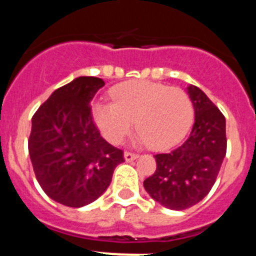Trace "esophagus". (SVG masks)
<instances>
[{
    "instance_id": "obj_1",
    "label": "esophagus",
    "mask_w": 256,
    "mask_h": 256,
    "mask_svg": "<svg viewBox=\"0 0 256 256\" xmlns=\"http://www.w3.org/2000/svg\"><path fill=\"white\" fill-rule=\"evenodd\" d=\"M123 158L126 162H133V160L137 159V158H138V155H137V154H132V152H124Z\"/></svg>"
}]
</instances>
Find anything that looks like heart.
<instances>
[{"mask_svg": "<svg viewBox=\"0 0 256 256\" xmlns=\"http://www.w3.org/2000/svg\"><path fill=\"white\" fill-rule=\"evenodd\" d=\"M114 102H97L94 118L102 134L119 144L134 122V146L151 144L164 150L184 137L194 120V104L187 92L148 80H133L112 90Z\"/></svg>", "mask_w": 256, "mask_h": 256, "instance_id": "1", "label": "heart"}]
</instances>
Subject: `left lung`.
Here are the masks:
<instances>
[{
    "label": "left lung",
    "instance_id": "1",
    "mask_svg": "<svg viewBox=\"0 0 256 256\" xmlns=\"http://www.w3.org/2000/svg\"><path fill=\"white\" fill-rule=\"evenodd\" d=\"M195 123L180 146L158 154L156 170L144 182L148 195L162 206L184 210L209 194L227 151L226 118L204 91L190 84Z\"/></svg>",
    "mask_w": 256,
    "mask_h": 256
}]
</instances>
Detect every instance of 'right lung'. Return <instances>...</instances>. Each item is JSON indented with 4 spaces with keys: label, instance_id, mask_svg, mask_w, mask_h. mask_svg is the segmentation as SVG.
Listing matches in <instances>:
<instances>
[{
    "label": "right lung",
    "instance_id": "obj_1",
    "mask_svg": "<svg viewBox=\"0 0 256 256\" xmlns=\"http://www.w3.org/2000/svg\"><path fill=\"white\" fill-rule=\"evenodd\" d=\"M105 82L78 76L58 88L32 118L28 150L36 178L50 198L69 208L91 204L108 190L123 151L101 137L92 98Z\"/></svg>",
    "mask_w": 256,
    "mask_h": 256
}]
</instances>
